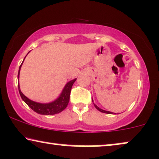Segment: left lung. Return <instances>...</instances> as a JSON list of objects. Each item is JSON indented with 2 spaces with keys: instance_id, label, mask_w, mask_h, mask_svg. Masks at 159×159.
Masks as SVG:
<instances>
[{
  "instance_id": "obj_1",
  "label": "left lung",
  "mask_w": 159,
  "mask_h": 159,
  "mask_svg": "<svg viewBox=\"0 0 159 159\" xmlns=\"http://www.w3.org/2000/svg\"><path fill=\"white\" fill-rule=\"evenodd\" d=\"M95 105V107L97 108L98 110V111H100L101 112H103V113H105V114H113L112 112H111V111H104V110H103V109H101V108H100L99 107H98V106L95 105V104H94Z\"/></svg>"
}]
</instances>
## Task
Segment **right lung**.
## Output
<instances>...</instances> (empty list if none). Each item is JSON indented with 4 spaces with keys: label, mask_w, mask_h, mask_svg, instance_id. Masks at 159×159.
I'll return each instance as SVG.
<instances>
[{
    "label": "right lung",
    "mask_w": 159,
    "mask_h": 159,
    "mask_svg": "<svg viewBox=\"0 0 159 159\" xmlns=\"http://www.w3.org/2000/svg\"><path fill=\"white\" fill-rule=\"evenodd\" d=\"M22 63H21L20 66H19L18 72V80L19 77V71H20V69L21 65H22ZM76 80L77 79H75L71 80L70 82H69L68 83L65 85L64 90H63L60 96L58 97L56 101H54L53 102L50 103H37V102L32 101L29 98H27L21 92L20 88H19V84H18L19 92L23 101H25V103L27 104L28 106L31 108L34 111H35L39 114L42 115H53L61 112L62 111H64L65 108H66L69 101V97H70L71 88H72L74 82L76 81Z\"/></svg>",
    "instance_id": "1"
}]
</instances>
